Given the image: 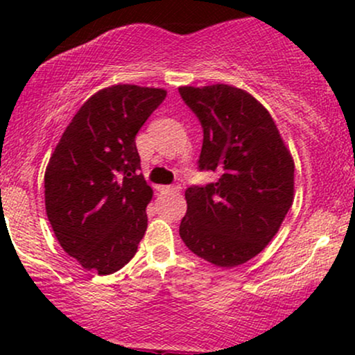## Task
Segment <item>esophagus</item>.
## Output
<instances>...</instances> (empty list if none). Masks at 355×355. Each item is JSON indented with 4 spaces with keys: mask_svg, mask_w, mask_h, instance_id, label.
<instances>
[{
    "mask_svg": "<svg viewBox=\"0 0 355 355\" xmlns=\"http://www.w3.org/2000/svg\"><path fill=\"white\" fill-rule=\"evenodd\" d=\"M158 190L165 191V193H178L182 190L180 183H173V185H166V187H158Z\"/></svg>",
    "mask_w": 355,
    "mask_h": 355,
    "instance_id": "obj_1",
    "label": "esophagus"
}]
</instances>
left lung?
<instances>
[{"label": "left lung", "instance_id": "1", "mask_svg": "<svg viewBox=\"0 0 355 355\" xmlns=\"http://www.w3.org/2000/svg\"><path fill=\"white\" fill-rule=\"evenodd\" d=\"M200 121L198 170L217 178L185 191L180 237L218 267L254 259L274 239L294 200V162L270 113L229 85L178 88Z\"/></svg>", "mask_w": 355, "mask_h": 355}]
</instances>
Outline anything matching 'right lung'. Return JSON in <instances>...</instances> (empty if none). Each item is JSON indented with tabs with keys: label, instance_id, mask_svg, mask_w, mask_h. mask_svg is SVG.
Here are the masks:
<instances>
[{
	"label": "right lung",
	"instance_id": "add662e5",
	"mask_svg": "<svg viewBox=\"0 0 355 355\" xmlns=\"http://www.w3.org/2000/svg\"><path fill=\"white\" fill-rule=\"evenodd\" d=\"M165 96V89L137 85L100 89L51 155L44 173L48 220L63 250L87 270H120L144 239L153 191L138 173L135 137Z\"/></svg>",
	"mask_w": 355,
	"mask_h": 355
}]
</instances>
